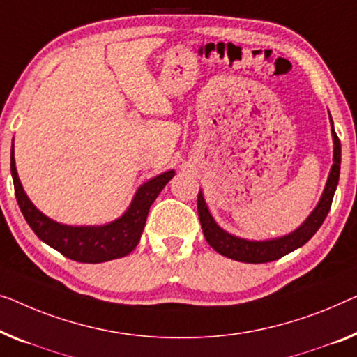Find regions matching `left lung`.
I'll use <instances>...</instances> for the list:
<instances>
[{"instance_id": "1", "label": "left lung", "mask_w": 357, "mask_h": 357, "mask_svg": "<svg viewBox=\"0 0 357 357\" xmlns=\"http://www.w3.org/2000/svg\"><path fill=\"white\" fill-rule=\"evenodd\" d=\"M331 115V114H328ZM332 125V139H333V165L328 173L326 188L319 199V204L316 208L310 213V216L301 222L300 227H296L294 232L287 234V236L268 238V241H248V238H242L237 236H232L222 227L218 226L215 218L211 216L208 210V205L204 199V192H199L197 197V210H199V218L202 229H204V236L206 242L210 243L213 250L221 253L222 257H227L236 261L242 263H269L274 259H279L285 257L287 253L294 252V250L300 248L314 236L319 227L322 226L324 220L328 215L331 210L333 194L337 190L338 179H340V163H342V146H340V139L337 132L333 130V121L331 116Z\"/></svg>"}]
</instances>
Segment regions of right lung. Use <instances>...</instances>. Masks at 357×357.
Masks as SVG:
<instances>
[{
  "label": "right lung",
  "instance_id": "obj_1",
  "mask_svg": "<svg viewBox=\"0 0 357 357\" xmlns=\"http://www.w3.org/2000/svg\"><path fill=\"white\" fill-rule=\"evenodd\" d=\"M10 174H13L15 199H17L20 211L40 241L73 261L96 264L123 258L136 248L141 234L144 231L149 208L168 184V181L174 176V169L165 172L141 184L123 215L102 226L62 225L36 208L29 195L25 194L19 179L14 158V139L13 151H10Z\"/></svg>",
  "mask_w": 357,
  "mask_h": 357
}]
</instances>
